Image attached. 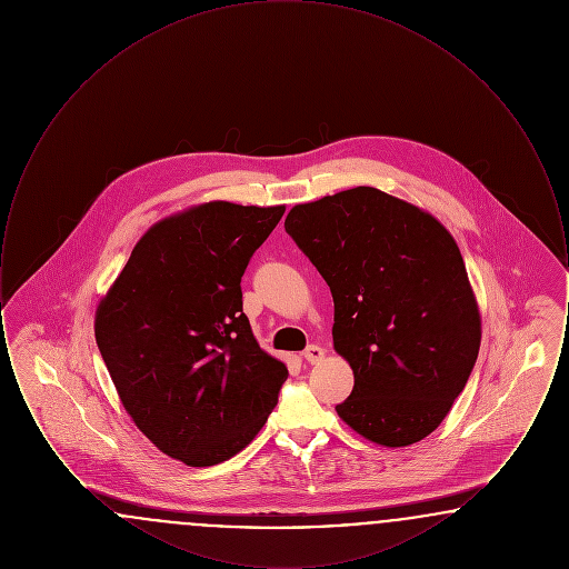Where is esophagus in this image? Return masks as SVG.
Returning a JSON list of instances; mask_svg holds the SVG:
<instances>
[{
	"instance_id": "1",
	"label": "esophagus",
	"mask_w": 569,
	"mask_h": 569,
	"mask_svg": "<svg viewBox=\"0 0 569 569\" xmlns=\"http://www.w3.org/2000/svg\"><path fill=\"white\" fill-rule=\"evenodd\" d=\"M302 356H305V360L311 362V365H313V362H320V360L325 358V348H320V346L313 343V346H309V348L302 352Z\"/></svg>"
}]
</instances>
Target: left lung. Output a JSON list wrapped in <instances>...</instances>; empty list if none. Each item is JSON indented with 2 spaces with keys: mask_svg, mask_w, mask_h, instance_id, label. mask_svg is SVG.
I'll return each instance as SVG.
<instances>
[{
  "mask_svg": "<svg viewBox=\"0 0 569 569\" xmlns=\"http://www.w3.org/2000/svg\"><path fill=\"white\" fill-rule=\"evenodd\" d=\"M286 232L335 300V350L353 371L352 395L337 413L388 448L433 433L471 376L482 337L452 234L376 188L297 204Z\"/></svg>",
  "mask_w": 569,
  "mask_h": 569,
  "instance_id": "1",
  "label": "left lung"
}]
</instances>
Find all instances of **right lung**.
I'll list each match as a JSON object with an SVG mask.
<instances>
[{
	"label": "right lung",
	"instance_id": "1",
	"mask_svg": "<svg viewBox=\"0 0 569 569\" xmlns=\"http://www.w3.org/2000/svg\"><path fill=\"white\" fill-rule=\"evenodd\" d=\"M286 207L207 202L156 223L96 313V341L136 427L211 467L264 427L288 379L260 350L241 277Z\"/></svg>",
	"mask_w": 569,
	"mask_h": 569
}]
</instances>
